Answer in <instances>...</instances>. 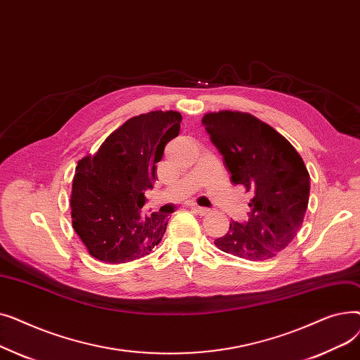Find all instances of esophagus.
<instances>
[{
    "instance_id": "obj_1",
    "label": "esophagus",
    "mask_w": 360,
    "mask_h": 360,
    "mask_svg": "<svg viewBox=\"0 0 360 360\" xmlns=\"http://www.w3.org/2000/svg\"><path fill=\"white\" fill-rule=\"evenodd\" d=\"M191 210H193L194 213L200 214V216H205L207 213L210 212L209 209H205V207H200V205H193V207H191Z\"/></svg>"
}]
</instances>
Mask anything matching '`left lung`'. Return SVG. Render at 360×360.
I'll use <instances>...</instances> for the list:
<instances>
[{"instance_id":"8db88e82","label":"left lung","mask_w":360,"mask_h":360,"mask_svg":"<svg viewBox=\"0 0 360 360\" xmlns=\"http://www.w3.org/2000/svg\"><path fill=\"white\" fill-rule=\"evenodd\" d=\"M201 122L232 182L252 194L248 220L232 221L228 233L214 240L216 247L243 259H271L293 240L308 209L304 160L285 137L250 113L212 112Z\"/></svg>"}]
</instances>
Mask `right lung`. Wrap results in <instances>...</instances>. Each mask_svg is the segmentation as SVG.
Masks as SVG:
<instances>
[{
  "label": "right lung",
  "mask_w": 360,
  "mask_h": 360,
  "mask_svg": "<svg viewBox=\"0 0 360 360\" xmlns=\"http://www.w3.org/2000/svg\"><path fill=\"white\" fill-rule=\"evenodd\" d=\"M181 121L175 110L143 113L113 131L96 155L79 162L70 202L72 228L91 257L108 264L134 261L162 240L166 216H147L141 207Z\"/></svg>",
  "instance_id": "1"
}]
</instances>
